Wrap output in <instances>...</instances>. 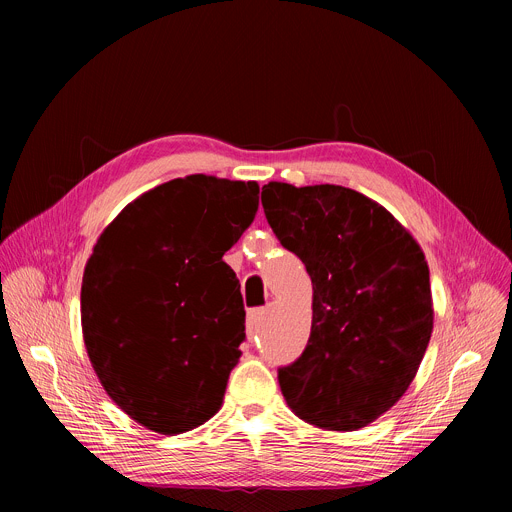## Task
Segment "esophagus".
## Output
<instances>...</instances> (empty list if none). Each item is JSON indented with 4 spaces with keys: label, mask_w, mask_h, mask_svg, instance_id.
Masks as SVG:
<instances>
[{
    "label": "esophagus",
    "mask_w": 512,
    "mask_h": 512,
    "mask_svg": "<svg viewBox=\"0 0 512 512\" xmlns=\"http://www.w3.org/2000/svg\"><path fill=\"white\" fill-rule=\"evenodd\" d=\"M263 316H265V310L263 308H257V310H251L249 312V322H247V334H249V340L253 338V334H255V330H257V324L263 320Z\"/></svg>",
    "instance_id": "esophagus-1"
}]
</instances>
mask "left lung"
<instances>
[{"mask_svg":"<svg viewBox=\"0 0 512 512\" xmlns=\"http://www.w3.org/2000/svg\"><path fill=\"white\" fill-rule=\"evenodd\" d=\"M261 204L314 289L308 346L277 371L281 393L320 429L369 425L409 389L431 338L425 255L387 208L344 186L269 182Z\"/></svg>","mask_w":512,"mask_h":512,"instance_id":"left-lung-1","label":"left lung"}]
</instances>
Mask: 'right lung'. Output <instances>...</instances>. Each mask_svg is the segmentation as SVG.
<instances>
[{
  "label": "right lung",
  "mask_w": 512,
  "mask_h": 512,
  "mask_svg": "<svg viewBox=\"0 0 512 512\" xmlns=\"http://www.w3.org/2000/svg\"><path fill=\"white\" fill-rule=\"evenodd\" d=\"M259 208V184L204 174L129 202L87 261L81 322L107 395L174 435L223 405L245 340L241 285L223 255Z\"/></svg>",
  "instance_id": "obj_1"
}]
</instances>
